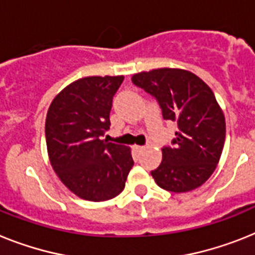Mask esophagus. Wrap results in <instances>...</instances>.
I'll return each instance as SVG.
<instances>
[{"mask_svg":"<svg viewBox=\"0 0 255 255\" xmlns=\"http://www.w3.org/2000/svg\"><path fill=\"white\" fill-rule=\"evenodd\" d=\"M145 150V146H134V151L137 154H141Z\"/></svg>","mask_w":255,"mask_h":255,"instance_id":"obj_1","label":"esophagus"}]
</instances>
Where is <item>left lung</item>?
<instances>
[{
	"mask_svg": "<svg viewBox=\"0 0 255 255\" xmlns=\"http://www.w3.org/2000/svg\"><path fill=\"white\" fill-rule=\"evenodd\" d=\"M157 100L166 121L177 123L171 145L151 176L162 189L189 192L211 176L226 138V121L213 91L198 76L179 68H158L132 76Z\"/></svg>",
	"mask_w": 255,
	"mask_h": 255,
	"instance_id": "8db88e82",
	"label": "left lung"
}]
</instances>
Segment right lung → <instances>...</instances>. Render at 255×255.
Masks as SVG:
<instances>
[{
	"label": "right lung",
	"mask_w": 255,
	"mask_h": 255,
	"mask_svg": "<svg viewBox=\"0 0 255 255\" xmlns=\"http://www.w3.org/2000/svg\"><path fill=\"white\" fill-rule=\"evenodd\" d=\"M123 80L124 76L79 79L48 110L45 137L50 163L62 183L83 200L117 197L133 166L129 147L101 140L110 129L113 98Z\"/></svg>",
	"instance_id": "right-lung-1"
}]
</instances>
